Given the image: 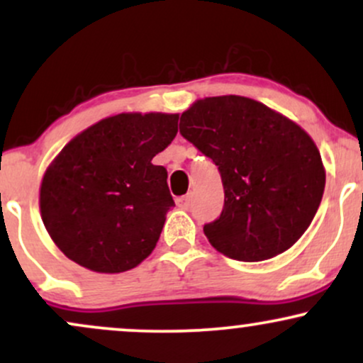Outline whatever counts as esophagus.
I'll return each instance as SVG.
<instances>
[{
	"label": "esophagus",
	"instance_id": "esophagus-1",
	"mask_svg": "<svg viewBox=\"0 0 363 363\" xmlns=\"http://www.w3.org/2000/svg\"><path fill=\"white\" fill-rule=\"evenodd\" d=\"M176 203H177V206L181 208V210H187V208L191 206V203H193V198H191L189 194L181 196V198L176 199Z\"/></svg>",
	"mask_w": 363,
	"mask_h": 363
}]
</instances>
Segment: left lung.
<instances>
[{
    "label": "left lung",
    "instance_id": "1",
    "mask_svg": "<svg viewBox=\"0 0 363 363\" xmlns=\"http://www.w3.org/2000/svg\"><path fill=\"white\" fill-rule=\"evenodd\" d=\"M179 131L215 162L223 210L203 230L218 252L262 261L301 239L326 184L320 153L294 121L239 95L196 101Z\"/></svg>",
    "mask_w": 363,
    "mask_h": 363
}]
</instances>
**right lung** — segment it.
Listing matches in <instances>:
<instances>
[{"instance_id": "obj_1", "label": "right lung", "mask_w": 363, "mask_h": 363, "mask_svg": "<svg viewBox=\"0 0 363 363\" xmlns=\"http://www.w3.org/2000/svg\"><path fill=\"white\" fill-rule=\"evenodd\" d=\"M179 114L128 112L99 121L61 150L40 184V216L66 257L97 273L138 266L174 206L152 158L177 135Z\"/></svg>"}]
</instances>
